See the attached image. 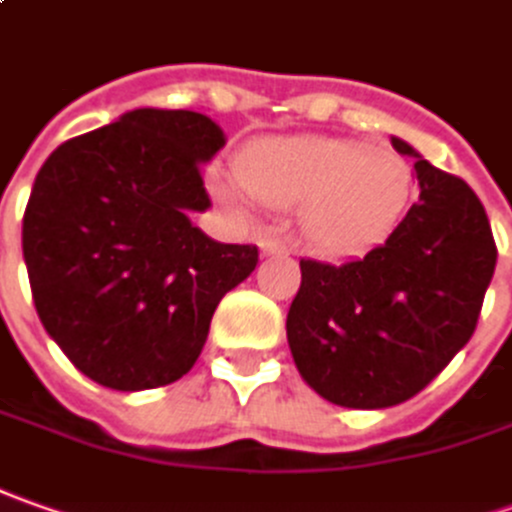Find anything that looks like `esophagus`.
I'll return each instance as SVG.
<instances>
[{"label": "esophagus", "mask_w": 512, "mask_h": 512, "mask_svg": "<svg viewBox=\"0 0 512 512\" xmlns=\"http://www.w3.org/2000/svg\"><path fill=\"white\" fill-rule=\"evenodd\" d=\"M283 252H286V243L280 238H272V235L260 238V255H283Z\"/></svg>", "instance_id": "esophagus-1"}]
</instances>
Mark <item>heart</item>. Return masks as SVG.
<instances>
[{"mask_svg":"<svg viewBox=\"0 0 512 512\" xmlns=\"http://www.w3.org/2000/svg\"><path fill=\"white\" fill-rule=\"evenodd\" d=\"M235 178L266 206H300V229L323 252H354L379 240L414 195V169L402 155L337 135L255 141L238 155ZM218 192L232 198L226 186Z\"/></svg>","mask_w":512,"mask_h":512,"instance_id":"obj_1","label":"heart"}]
</instances>
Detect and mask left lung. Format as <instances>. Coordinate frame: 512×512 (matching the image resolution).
Returning a JSON list of instances; mask_svg holds the SVG:
<instances>
[{"instance_id":"left-lung-1","label":"left lung","mask_w":512,"mask_h":512,"mask_svg":"<svg viewBox=\"0 0 512 512\" xmlns=\"http://www.w3.org/2000/svg\"><path fill=\"white\" fill-rule=\"evenodd\" d=\"M414 158L419 201L382 246L340 266L300 260L286 334L300 377L343 408L416 397L476 331L496 269L485 206L456 175Z\"/></svg>"}]
</instances>
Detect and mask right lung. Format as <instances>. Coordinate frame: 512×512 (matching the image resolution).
<instances>
[{
	"label": "right lung",
	"mask_w": 512,
	"mask_h": 512,
	"mask_svg": "<svg viewBox=\"0 0 512 512\" xmlns=\"http://www.w3.org/2000/svg\"><path fill=\"white\" fill-rule=\"evenodd\" d=\"M223 144L206 115L141 107L64 141L39 169L22 221L33 303L98 385L184 377L223 294L255 272L257 246L218 243L189 221L212 206L201 167Z\"/></svg>",
	"instance_id": "add662e5"
}]
</instances>
